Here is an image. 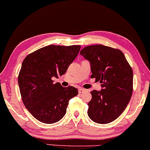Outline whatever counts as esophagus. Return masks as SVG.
<instances>
[{
  "instance_id": "1",
  "label": "esophagus",
  "mask_w": 150,
  "mask_h": 150,
  "mask_svg": "<svg viewBox=\"0 0 150 150\" xmlns=\"http://www.w3.org/2000/svg\"><path fill=\"white\" fill-rule=\"evenodd\" d=\"M84 91H86V89H84V88H79V94H81V93L84 92Z\"/></svg>"
}]
</instances>
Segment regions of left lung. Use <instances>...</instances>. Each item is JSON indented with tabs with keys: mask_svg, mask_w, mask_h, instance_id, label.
I'll list each match as a JSON object with an SVG mask.
<instances>
[{
	"mask_svg": "<svg viewBox=\"0 0 150 150\" xmlns=\"http://www.w3.org/2000/svg\"><path fill=\"white\" fill-rule=\"evenodd\" d=\"M80 54L91 64L92 74L101 83V91H91L88 116L98 124H108L126 109L133 91V71L123 53L103 45L83 48Z\"/></svg>",
	"mask_w": 150,
	"mask_h": 150,
	"instance_id": "obj_1",
	"label": "left lung"
}]
</instances>
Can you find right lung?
<instances>
[{"label": "right lung", "instance_id": "obj_1", "mask_svg": "<svg viewBox=\"0 0 150 150\" xmlns=\"http://www.w3.org/2000/svg\"><path fill=\"white\" fill-rule=\"evenodd\" d=\"M81 46L49 45L28 54L22 63L18 86L24 105L37 120L54 124L64 117L69 101L78 94L74 86L54 83L66 73Z\"/></svg>", "mask_w": 150, "mask_h": 150}]
</instances>
